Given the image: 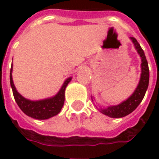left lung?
I'll return each mask as SVG.
<instances>
[{"label": "left lung", "instance_id": "obj_1", "mask_svg": "<svg viewBox=\"0 0 159 159\" xmlns=\"http://www.w3.org/2000/svg\"><path fill=\"white\" fill-rule=\"evenodd\" d=\"M129 39L134 43V48L136 49L138 54L140 55V59H141V65H140L141 74H140V81H139L136 89L126 100H124L116 106H109L107 108L100 107L99 109L101 113L107 115L108 117H113V118L125 117L135 110L137 107L143 100L145 93L147 92V88H148V84H149V68H148V63L146 59L144 51L134 37H129ZM91 98L93 101V97L91 96Z\"/></svg>", "mask_w": 159, "mask_h": 159}]
</instances>
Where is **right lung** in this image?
I'll list each match as a JSON object with an SVG mask.
<instances>
[{"label": "right lung", "mask_w": 159, "mask_h": 159, "mask_svg": "<svg viewBox=\"0 0 159 159\" xmlns=\"http://www.w3.org/2000/svg\"><path fill=\"white\" fill-rule=\"evenodd\" d=\"M12 66L10 70V84L12 87L13 96L16 103L19 108L27 116L38 120L48 119L50 117L56 116L60 112L65 102V92L68 83L71 81L72 77H68L63 83L61 89L54 96L47 98L44 100H31L23 97L17 91L12 81Z\"/></svg>", "instance_id": "right-lung-1"}]
</instances>
